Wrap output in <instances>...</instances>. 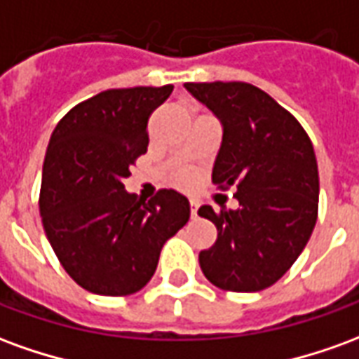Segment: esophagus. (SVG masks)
I'll return each instance as SVG.
<instances>
[{"label": "esophagus", "mask_w": 359, "mask_h": 359, "mask_svg": "<svg viewBox=\"0 0 359 359\" xmlns=\"http://www.w3.org/2000/svg\"><path fill=\"white\" fill-rule=\"evenodd\" d=\"M198 208H200L198 202H196V200H190V215H192V217H198Z\"/></svg>", "instance_id": "obj_1"}]
</instances>
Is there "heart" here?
Returning a JSON list of instances; mask_svg holds the SVG:
<instances>
[{"instance_id":"1","label":"heart","mask_w":359,"mask_h":359,"mask_svg":"<svg viewBox=\"0 0 359 359\" xmlns=\"http://www.w3.org/2000/svg\"><path fill=\"white\" fill-rule=\"evenodd\" d=\"M192 180H194V175L188 171V169H179V171L172 175V182L177 187H188V184H192Z\"/></svg>"}]
</instances>
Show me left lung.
I'll list each match as a JSON object with an SVG mask.
<instances>
[{"label":"left lung","mask_w":359,"mask_h":359,"mask_svg":"<svg viewBox=\"0 0 359 359\" xmlns=\"http://www.w3.org/2000/svg\"><path fill=\"white\" fill-rule=\"evenodd\" d=\"M223 123V144L211 180L236 188L238 210H198L217 226V241L200 252L211 285L257 292L292 267L313 233L319 172L308 133L290 111L248 82H187Z\"/></svg>","instance_id":"left-lung-1"}]
</instances>
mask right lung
I'll return each instance as SVG.
<instances>
[{"mask_svg": "<svg viewBox=\"0 0 359 359\" xmlns=\"http://www.w3.org/2000/svg\"><path fill=\"white\" fill-rule=\"evenodd\" d=\"M171 92V84L105 90L74 105L51 134L38 200L43 231L88 292H138L165 241L188 223L190 205L179 192L163 188L146 202L123 184L148 151L149 115Z\"/></svg>", "mask_w": 359, "mask_h": 359, "instance_id": "right-lung-1", "label": "right lung"}]
</instances>
